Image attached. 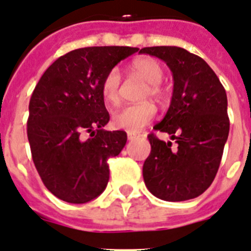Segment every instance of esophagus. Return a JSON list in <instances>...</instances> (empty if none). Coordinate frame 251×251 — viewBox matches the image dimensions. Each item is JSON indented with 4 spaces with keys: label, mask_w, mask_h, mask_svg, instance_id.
<instances>
[{
    "label": "esophagus",
    "mask_w": 251,
    "mask_h": 251,
    "mask_svg": "<svg viewBox=\"0 0 251 251\" xmlns=\"http://www.w3.org/2000/svg\"><path fill=\"white\" fill-rule=\"evenodd\" d=\"M139 135L138 134H135V132H127V139L129 140H135V139H138Z\"/></svg>",
    "instance_id": "obj_1"
}]
</instances>
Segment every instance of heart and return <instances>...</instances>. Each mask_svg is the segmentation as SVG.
Returning a JSON list of instances; mask_svg holds the SVG:
<instances>
[{"instance_id": "b5f03b06", "label": "heart", "mask_w": 251, "mask_h": 251, "mask_svg": "<svg viewBox=\"0 0 251 251\" xmlns=\"http://www.w3.org/2000/svg\"><path fill=\"white\" fill-rule=\"evenodd\" d=\"M131 71L142 76L147 81L144 97L151 96L155 100H162L165 90L161 81L165 76V70L157 60L151 57H139L131 62ZM120 85L121 75L117 67H113L104 75L100 85V92L108 104L116 106L120 102ZM157 109L151 102H143L139 104H130L113 113L112 124L116 129L129 132H138L155 117Z\"/></svg>"}]
</instances>
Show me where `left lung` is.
Here are the masks:
<instances>
[{"instance_id": "8db88e82", "label": "left lung", "mask_w": 251, "mask_h": 251, "mask_svg": "<svg viewBox=\"0 0 251 251\" xmlns=\"http://www.w3.org/2000/svg\"><path fill=\"white\" fill-rule=\"evenodd\" d=\"M139 53L161 58L172 71L171 104L154 130L177 143L172 148L171 142L149 134L144 182L162 201L194 199L213 182L222 159L229 131L226 90L209 65L184 48L145 47Z\"/></svg>"}]
</instances>
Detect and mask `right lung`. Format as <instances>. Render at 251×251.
<instances>
[{"label": "right lung", "instance_id": "right-lung-1", "mask_svg": "<svg viewBox=\"0 0 251 251\" xmlns=\"http://www.w3.org/2000/svg\"><path fill=\"white\" fill-rule=\"evenodd\" d=\"M134 47H85L44 71L29 102L28 140L38 174L54 197L73 204L96 199L109 178L108 161L125 147V131H107L102 80ZM88 132L89 138H84Z\"/></svg>", "mask_w": 251, "mask_h": 251}]
</instances>
